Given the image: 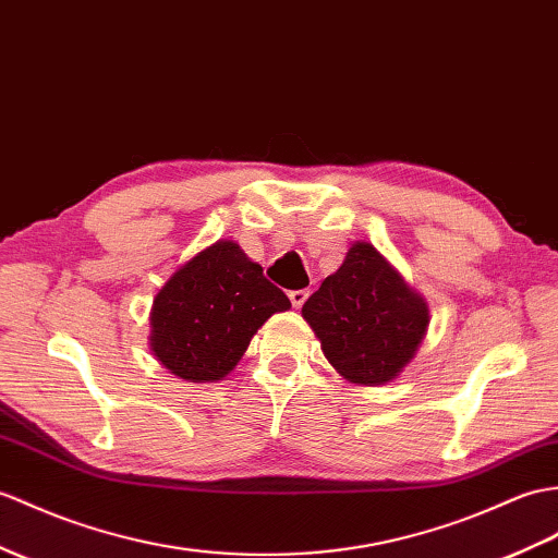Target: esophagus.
Wrapping results in <instances>:
<instances>
[{
	"label": "esophagus",
	"mask_w": 558,
	"mask_h": 558,
	"mask_svg": "<svg viewBox=\"0 0 558 558\" xmlns=\"http://www.w3.org/2000/svg\"><path fill=\"white\" fill-rule=\"evenodd\" d=\"M306 296H308V290H292L290 292V302H292L294 308H300L306 302Z\"/></svg>",
	"instance_id": "obj_1"
}]
</instances>
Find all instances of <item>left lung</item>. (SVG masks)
<instances>
[{"mask_svg":"<svg viewBox=\"0 0 558 558\" xmlns=\"http://www.w3.org/2000/svg\"><path fill=\"white\" fill-rule=\"evenodd\" d=\"M302 316L330 366L366 387L401 375L430 326L425 296L371 242L349 247L342 266L308 296Z\"/></svg>","mask_w":558,"mask_h":558,"instance_id":"obj_1","label":"left lung"}]
</instances>
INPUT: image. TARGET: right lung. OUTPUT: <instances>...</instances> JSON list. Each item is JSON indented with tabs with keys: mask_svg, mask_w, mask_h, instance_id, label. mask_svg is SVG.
Returning <instances> with one entry per match:
<instances>
[{
	"mask_svg": "<svg viewBox=\"0 0 558 558\" xmlns=\"http://www.w3.org/2000/svg\"><path fill=\"white\" fill-rule=\"evenodd\" d=\"M290 306L238 242L218 240L180 264L154 296L149 349L187 383L223 380L258 328Z\"/></svg>",
	"mask_w": 558,
	"mask_h": 558,
	"instance_id": "obj_1",
	"label": "right lung"
}]
</instances>
